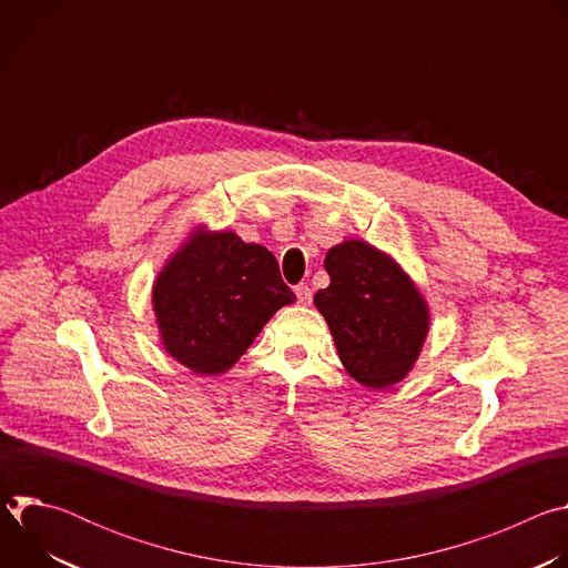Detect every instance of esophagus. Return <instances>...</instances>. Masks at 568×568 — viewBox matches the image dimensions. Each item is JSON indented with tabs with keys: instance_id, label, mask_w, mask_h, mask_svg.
<instances>
[{
	"instance_id": "obj_1",
	"label": "esophagus",
	"mask_w": 568,
	"mask_h": 568,
	"mask_svg": "<svg viewBox=\"0 0 568 568\" xmlns=\"http://www.w3.org/2000/svg\"><path fill=\"white\" fill-rule=\"evenodd\" d=\"M294 292H296V298H298V303H301V305H307V303L312 301V290H310L305 283L296 285V287H294Z\"/></svg>"
}]
</instances>
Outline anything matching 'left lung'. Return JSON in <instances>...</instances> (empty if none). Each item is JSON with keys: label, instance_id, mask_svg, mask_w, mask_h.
<instances>
[{"label": "left lung", "instance_id": "8db88e82", "mask_svg": "<svg viewBox=\"0 0 568 568\" xmlns=\"http://www.w3.org/2000/svg\"><path fill=\"white\" fill-rule=\"evenodd\" d=\"M331 285L314 294L346 371L371 388L399 382L427 337V305L388 256L348 240L326 256Z\"/></svg>", "mask_w": 568, "mask_h": 568}]
</instances>
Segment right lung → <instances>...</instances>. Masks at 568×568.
I'll return each instance as SVG.
<instances>
[{
    "label": "right lung",
    "mask_w": 568,
    "mask_h": 568,
    "mask_svg": "<svg viewBox=\"0 0 568 568\" xmlns=\"http://www.w3.org/2000/svg\"><path fill=\"white\" fill-rule=\"evenodd\" d=\"M294 298L274 254L233 231L193 237L152 290L166 351L200 375L231 368L270 316Z\"/></svg>",
    "instance_id": "right-lung-1"
}]
</instances>
